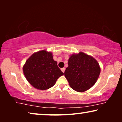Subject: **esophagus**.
Listing matches in <instances>:
<instances>
[{"mask_svg":"<svg viewBox=\"0 0 122 122\" xmlns=\"http://www.w3.org/2000/svg\"><path fill=\"white\" fill-rule=\"evenodd\" d=\"M61 71H62L63 73H64L65 70H66V68H61Z\"/></svg>","mask_w":122,"mask_h":122,"instance_id":"obj_1","label":"esophagus"}]
</instances>
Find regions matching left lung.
Returning a JSON list of instances; mask_svg holds the SVG:
<instances>
[{"label":"left lung","mask_w":122,"mask_h":122,"mask_svg":"<svg viewBox=\"0 0 122 122\" xmlns=\"http://www.w3.org/2000/svg\"><path fill=\"white\" fill-rule=\"evenodd\" d=\"M100 73L98 61L93 56L81 51L70 56L64 76L73 90L83 92L94 86Z\"/></svg>","instance_id":"1"}]
</instances>
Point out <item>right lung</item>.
I'll return each mask as SVG.
<instances>
[{
	"mask_svg": "<svg viewBox=\"0 0 122 122\" xmlns=\"http://www.w3.org/2000/svg\"><path fill=\"white\" fill-rule=\"evenodd\" d=\"M23 71L28 82L39 90L52 87L64 74L53 59L52 53L46 50L33 53L26 60Z\"/></svg>",
	"mask_w": 122,
	"mask_h": 122,
	"instance_id": "obj_1",
	"label": "right lung"
}]
</instances>
